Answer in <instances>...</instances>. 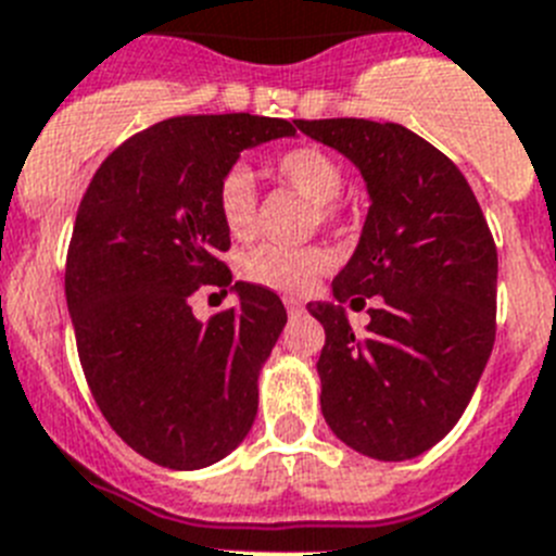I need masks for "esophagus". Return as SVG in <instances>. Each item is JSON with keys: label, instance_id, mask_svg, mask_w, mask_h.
I'll use <instances>...</instances> for the list:
<instances>
[{"label": "esophagus", "instance_id": "1", "mask_svg": "<svg viewBox=\"0 0 556 556\" xmlns=\"http://www.w3.org/2000/svg\"><path fill=\"white\" fill-rule=\"evenodd\" d=\"M285 307H288V313H291V316H299V313L305 311V305H302L299 299H285Z\"/></svg>", "mask_w": 556, "mask_h": 556}]
</instances>
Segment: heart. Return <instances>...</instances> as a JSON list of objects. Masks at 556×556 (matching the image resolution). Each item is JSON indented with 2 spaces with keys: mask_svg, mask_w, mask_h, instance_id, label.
I'll list each match as a JSON object with an SVG mask.
<instances>
[{
  "mask_svg": "<svg viewBox=\"0 0 556 556\" xmlns=\"http://www.w3.org/2000/svg\"><path fill=\"white\" fill-rule=\"evenodd\" d=\"M271 173L316 204L318 218L338 215L336 198L344 192L346 176L332 153L318 144H296L274 156ZM218 215L231 238H249L257 226V187L243 164L224 173L215 192ZM332 265V254L318 245H260L243 257V277L277 293H305Z\"/></svg>",
  "mask_w": 556,
  "mask_h": 556,
  "instance_id": "obj_1",
  "label": "heart"
}]
</instances>
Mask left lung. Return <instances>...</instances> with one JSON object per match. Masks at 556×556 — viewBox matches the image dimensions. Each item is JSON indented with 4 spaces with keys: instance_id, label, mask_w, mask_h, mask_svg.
I'll return each instance as SVG.
<instances>
[{
    "instance_id": "left-lung-1",
    "label": "left lung",
    "mask_w": 556,
    "mask_h": 556,
    "mask_svg": "<svg viewBox=\"0 0 556 556\" xmlns=\"http://www.w3.org/2000/svg\"><path fill=\"white\" fill-rule=\"evenodd\" d=\"M361 170L369 212L358 249L332 279V302L307 311L325 327L321 414L344 445L380 462L433 447L465 414L495 344L498 251L456 164L397 123L296 119ZM375 295L364 333L344 301Z\"/></svg>"
}]
</instances>
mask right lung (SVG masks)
I'll return each instance as SVG.
<instances>
[{"label":"right lung","mask_w":556,"mask_h":556,"mask_svg":"<svg viewBox=\"0 0 556 556\" xmlns=\"http://www.w3.org/2000/svg\"><path fill=\"white\" fill-rule=\"evenodd\" d=\"M279 137H296V119H164L119 144L77 206L66 305L86 383L125 445L170 470L220 462L257 417V375L285 305L235 282L239 305L198 323L189 296L201 283L231 287L218 181L240 153Z\"/></svg>","instance_id":"1"}]
</instances>
